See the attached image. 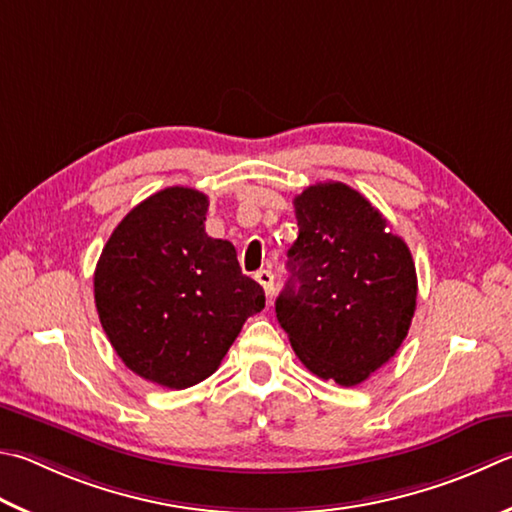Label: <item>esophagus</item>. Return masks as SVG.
<instances>
[{"instance_id":"34e87169","label":"esophagus","mask_w":512,"mask_h":512,"mask_svg":"<svg viewBox=\"0 0 512 512\" xmlns=\"http://www.w3.org/2000/svg\"><path fill=\"white\" fill-rule=\"evenodd\" d=\"M255 280L262 284V288L266 291V295L273 293V282H275V275L271 271H257L255 273Z\"/></svg>"}]
</instances>
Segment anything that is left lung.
Masks as SVG:
<instances>
[{
  "label": "left lung",
  "instance_id": "obj_1",
  "mask_svg": "<svg viewBox=\"0 0 512 512\" xmlns=\"http://www.w3.org/2000/svg\"><path fill=\"white\" fill-rule=\"evenodd\" d=\"M291 280L275 313L302 365L353 387L394 356L416 309V268L387 219L345 183L309 185L295 201Z\"/></svg>",
  "mask_w": 512,
  "mask_h": 512
}]
</instances>
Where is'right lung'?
<instances>
[{"mask_svg": "<svg viewBox=\"0 0 512 512\" xmlns=\"http://www.w3.org/2000/svg\"><path fill=\"white\" fill-rule=\"evenodd\" d=\"M208 197L165 188L111 232L94 273L96 309L111 347L150 383L185 389L212 376L264 288L241 273L237 250L206 232Z\"/></svg>", "mask_w": 512, "mask_h": 512, "instance_id": "1", "label": "right lung"}]
</instances>
